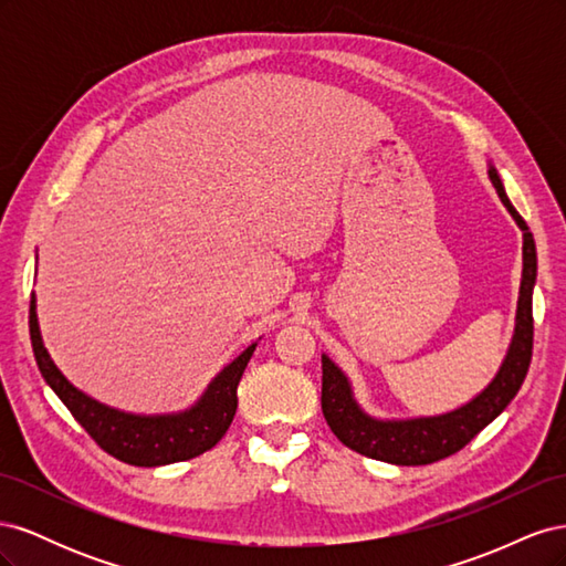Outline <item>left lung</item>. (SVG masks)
Returning a JSON list of instances; mask_svg holds the SVG:
<instances>
[{
  "label": "left lung",
  "instance_id": "left-lung-1",
  "mask_svg": "<svg viewBox=\"0 0 566 566\" xmlns=\"http://www.w3.org/2000/svg\"><path fill=\"white\" fill-rule=\"evenodd\" d=\"M489 179L499 193L505 210L522 229V285L515 316V335L507 347L503 364L495 378L468 403L441 416L420 418H373L358 406L352 382L331 356H321L323 387L321 408L328 420L333 434L352 451L391 462V465H430L441 458L458 453L468 441H472L484 427L499 418L505 406L517 397L531 364V347H534V316H531V295L536 285V243L526 221L512 208L505 186L489 165Z\"/></svg>",
  "mask_w": 566,
  "mask_h": 566
}]
</instances>
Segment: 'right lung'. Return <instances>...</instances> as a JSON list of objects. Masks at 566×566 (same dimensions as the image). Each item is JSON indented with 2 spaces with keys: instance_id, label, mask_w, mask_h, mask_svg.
I'll use <instances>...</instances> for the list:
<instances>
[{
  "instance_id": "add662e5",
  "label": "right lung",
  "mask_w": 566,
  "mask_h": 566,
  "mask_svg": "<svg viewBox=\"0 0 566 566\" xmlns=\"http://www.w3.org/2000/svg\"><path fill=\"white\" fill-rule=\"evenodd\" d=\"M30 339L42 378L71 410L73 418L106 453L136 468L169 465V462L191 460L210 451L227 434L235 416L238 382H241L256 347V342H252L243 354H238L229 366L221 368L191 408L179 410V413L139 416L92 399L56 368L42 342L35 295L30 300Z\"/></svg>"
}]
</instances>
